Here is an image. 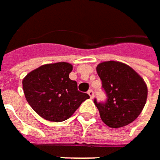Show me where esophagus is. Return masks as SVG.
Returning <instances> with one entry per match:
<instances>
[{
    "instance_id": "esophagus-1",
    "label": "esophagus",
    "mask_w": 160,
    "mask_h": 160,
    "mask_svg": "<svg viewBox=\"0 0 160 160\" xmlns=\"http://www.w3.org/2000/svg\"><path fill=\"white\" fill-rule=\"evenodd\" d=\"M88 94H89V97H90L91 99H93V98H94V95H95V92H94L93 89H89V91H88Z\"/></svg>"
}]
</instances>
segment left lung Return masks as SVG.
<instances>
[{"mask_svg": "<svg viewBox=\"0 0 160 160\" xmlns=\"http://www.w3.org/2000/svg\"><path fill=\"white\" fill-rule=\"evenodd\" d=\"M97 72L105 101L94 103L102 121L110 128H121L134 121L144 108L148 89L143 79L133 69L118 61L98 65Z\"/></svg>", "mask_w": 160, "mask_h": 160, "instance_id": "obj_1", "label": "left lung"}]
</instances>
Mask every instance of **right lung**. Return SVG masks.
Masks as SVG:
<instances>
[{
    "instance_id": "1",
    "label": "right lung",
    "mask_w": 160,
    "mask_h": 160,
    "mask_svg": "<svg viewBox=\"0 0 160 160\" xmlns=\"http://www.w3.org/2000/svg\"><path fill=\"white\" fill-rule=\"evenodd\" d=\"M71 71V64L58 62L41 66L24 78L25 98L42 118L53 122L64 121L89 98L69 78Z\"/></svg>"
}]
</instances>
